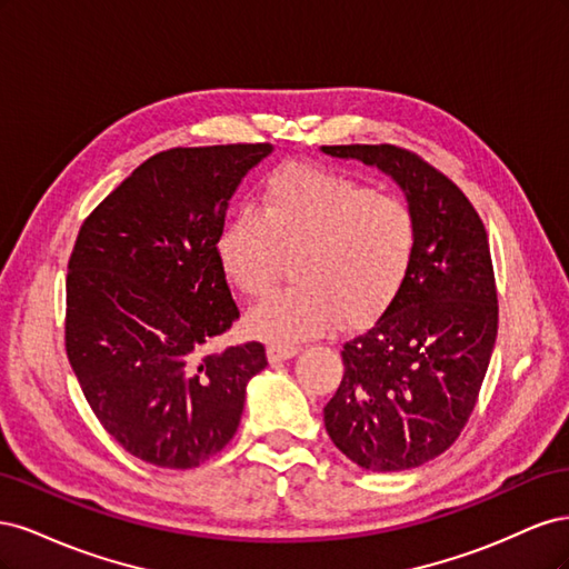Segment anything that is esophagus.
<instances>
[{"label": "esophagus", "instance_id": "esophagus-1", "mask_svg": "<svg viewBox=\"0 0 569 569\" xmlns=\"http://www.w3.org/2000/svg\"><path fill=\"white\" fill-rule=\"evenodd\" d=\"M299 351V347H295V343H282V341H270L268 343V358L270 360H287Z\"/></svg>", "mask_w": 569, "mask_h": 569}]
</instances>
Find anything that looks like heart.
Here are the masks:
<instances>
[{"label": "heart", "mask_w": 569, "mask_h": 569, "mask_svg": "<svg viewBox=\"0 0 569 569\" xmlns=\"http://www.w3.org/2000/svg\"><path fill=\"white\" fill-rule=\"evenodd\" d=\"M420 220L393 194L330 170L287 166L272 173L256 206L237 209L218 234V263L247 297L278 282L295 253V282L256 306L249 330L291 343L335 318L363 322L401 289L416 261Z\"/></svg>", "instance_id": "b5f03b06"}]
</instances>
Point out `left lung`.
<instances>
[{"mask_svg":"<svg viewBox=\"0 0 569 569\" xmlns=\"http://www.w3.org/2000/svg\"><path fill=\"white\" fill-rule=\"evenodd\" d=\"M401 184L420 244L387 311L343 341V375L325 406L337 449L372 472L435 460L460 437L485 382L498 295L485 222L460 187L396 144L322 147Z\"/></svg>","mask_w":569,"mask_h":569,"instance_id":"8db88e82","label":"left lung"}]
</instances>
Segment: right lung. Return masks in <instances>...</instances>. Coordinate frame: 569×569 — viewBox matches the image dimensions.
Instances as JSON below:
<instances>
[{
	"mask_svg": "<svg viewBox=\"0 0 569 569\" xmlns=\"http://www.w3.org/2000/svg\"><path fill=\"white\" fill-rule=\"evenodd\" d=\"M272 144L176 147L84 218L68 258L66 353L101 427L170 470L226 449L266 347L206 353L239 308L218 263L228 201Z\"/></svg>",
	"mask_w": 569,
	"mask_h": 569,
	"instance_id": "1",
	"label": "right lung"
}]
</instances>
